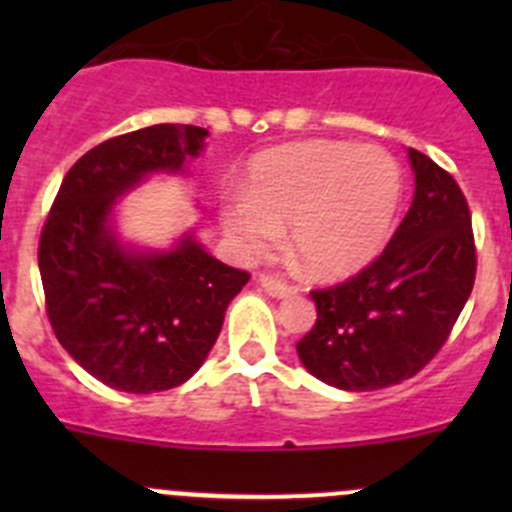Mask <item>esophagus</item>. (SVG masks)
Listing matches in <instances>:
<instances>
[{
  "label": "esophagus",
  "instance_id": "1",
  "mask_svg": "<svg viewBox=\"0 0 512 512\" xmlns=\"http://www.w3.org/2000/svg\"><path fill=\"white\" fill-rule=\"evenodd\" d=\"M261 289H264L269 297H277V300H284V297H292L295 295V287H289L287 282L277 277H261Z\"/></svg>",
  "mask_w": 512,
  "mask_h": 512
}]
</instances>
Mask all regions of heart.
I'll return each mask as SVG.
<instances>
[{
  "instance_id": "obj_1",
  "label": "heart",
  "mask_w": 512,
  "mask_h": 512,
  "mask_svg": "<svg viewBox=\"0 0 512 512\" xmlns=\"http://www.w3.org/2000/svg\"><path fill=\"white\" fill-rule=\"evenodd\" d=\"M400 197V166L384 148L300 140L253 158L243 192L220 200V225L246 259L269 256L289 228L300 269L336 279L372 259Z\"/></svg>"
}]
</instances>
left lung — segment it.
I'll return each mask as SVG.
<instances>
[{
  "label": "left lung",
  "mask_w": 512,
  "mask_h": 512,
  "mask_svg": "<svg viewBox=\"0 0 512 512\" xmlns=\"http://www.w3.org/2000/svg\"><path fill=\"white\" fill-rule=\"evenodd\" d=\"M415 194L377 261L310 292L318 320L297 343L302 366L348 392L384 390L423 369L449 338L474 287L472 215L459 184L408 148Z\"/></svg>",
  "instance_id": "left-lung-1"
}]
</instances>
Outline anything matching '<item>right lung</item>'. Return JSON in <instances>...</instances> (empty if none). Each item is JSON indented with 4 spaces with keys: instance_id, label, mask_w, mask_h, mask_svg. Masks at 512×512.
Segmentation results:
<instances>
[{
    "instance_id": "right-lung-1",
    "label": "right lung",
    "mask_w": 512,
    "mask_h": 512,
    "mask_svg": "<svg viewBox=\"0 0 512 512\" xmlns=\"http://www.w3.org/2000/svg\"><path fill=\"white\" fill-rule=\"evenodd\" d=\"M205 128L151 125L104 140L63 176L40 233L38 266L58 343L112 390L151 395L187 382L248 282L194 233L138 248L115 230L120 197L153 174H187Z\"/></svg>"
}]
</instances>
